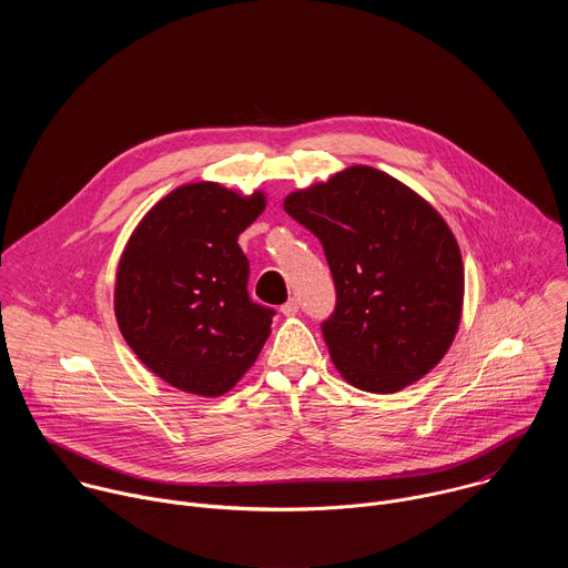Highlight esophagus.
I'll return each instance as SVG.
<instances>
[{"label": "esophagus", "mask_w": 568, "mask_h": 568, "mask_svg": "<svg viewBox=\"0 0 568 568\" xmlns=\"http://www.w3.org/2000/svg\"><path fill=\"white\" fill-rule=\"evenodd\" d=\"M298 307H301L298 301H296V298H290L287 303L281 305V312H283L285 316H296V314H298Z\"/></svg>", "instance_id": "1"}]
</instances>
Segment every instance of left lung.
I'll use <instances>...</instances> for the list:
<instances>
[{
    "label": "left lung",
    "mask_w": 568,
    "mask_h": 568,
    "mask_svg": "<svg viewBox=\"0 0 568 568\" xmlns=\"http://www.w3.org/2000/svg\"><path fill=\"white\" fill-rule=\"evenodd\" d=\"M283 206L326 252L337 307L323 339L339 375L386 395L436 368L458 333L465 296L445 217L407 184L359 164L290 193Z\"/></svg>",
    "instance_id": "8db88e82"
}]
</instances>
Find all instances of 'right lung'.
<instances>
[{
	"label": "right lung",
	"instance_id": "1",
	"mask_svg": "<svg viewBox=\"0 0 568 568\" xmlns=\"http://www.w3.org/2000/svg\"><path fill=\"white\" fill-rule=\"evenodd\" d=\"M267 206L217 182L182 184L130 233L114 278L119 331L166 384L217 397L258 359L274 310L247 294L250 261L237 245Z\"/></svg>",
	"mask_w": 568,
	"mask_h": 568
}]
</instances>
